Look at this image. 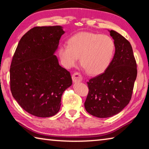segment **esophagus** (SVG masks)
Listing matches in <instances>:
<instances>
[{"label":"esophagus","instance_id":"esophagus-1","mask_svg":"<svg viewBox=\"0 0 149 149\" xmlns=\"http://www.w3.org/2000/svg\"><path fill=\"white\" fill-rule=\"evenodd\" d=\"M72 80L74 83L81 82L83 80V77L79 73L75 72L72 75Z\"/></svg>","mask_w":149,"mask_h":149}]
</instances>
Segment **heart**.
Returning <instances> with one entry per match:
<instances>
[{"label":"heart","instance_id":"1","mask_svg":"<svg viewBox=\"0 0 149 149\" xmlns=\"http://www.w3.org/2000/svg\"><path fill=\"white\" fill-rule=\"evenodd\" d=\"M115 53V43L110 37L95 33L82 31L68 40V45H62L58 54L66 68L76 65L79 57L81 65L90 75L102 74L109 67Z\"/></svg>","mask_w":149,"mask_h":149}]
</instances>
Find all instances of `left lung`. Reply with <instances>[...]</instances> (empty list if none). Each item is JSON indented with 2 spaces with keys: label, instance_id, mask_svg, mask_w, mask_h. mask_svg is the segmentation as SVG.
Returning a JSON list of instances; mask_svg holds the SVG:
<instances>
[{
  "label": "left lung",
  "instance_id": "left-lung-1",
  "mask_svg": "<svg viewBox=\"0 0 149 149\" xmlns=\"http://www.w3.org/2000/svg\"><path fill=\"white\" fill-rule=\"evenodd\" d=\"M115 43V54L109 67L91 78L85 102L88 113L95 117L113 116L127 106L137 77V64L130 42L114 30H108Z\"/></svg>",
  "mask_w": 149,
  "mask_h": 149
}]
</instances>
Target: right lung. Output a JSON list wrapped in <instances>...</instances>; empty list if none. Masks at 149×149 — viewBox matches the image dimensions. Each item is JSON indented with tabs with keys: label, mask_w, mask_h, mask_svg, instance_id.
Here are the masks:
<instances>
[{
	"label": "right lung",
	"mask_w": 149,
	"mask_h": 149,
	"mask_svg": "<svg viewBox=\"0 0 149 149\" xmlns=\"http://www.w3.org/2000/svg\"><path fill=\"white\" fill-rule=\"evenodd\" d=\"M65 31L63 27H35L19 42L10 69L12 96L35 116L56 114L64 91L72 84L70 72L54 55Z\"/></svg>",
	"instance_id": "1"
}]
</instances>
